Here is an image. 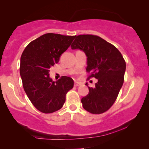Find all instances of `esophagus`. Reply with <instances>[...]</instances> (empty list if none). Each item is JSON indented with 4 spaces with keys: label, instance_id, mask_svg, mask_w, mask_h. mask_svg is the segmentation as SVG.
<instances>
[{
    "label": "esophagus",
    "instance_id": "obj_1",
    "mask_svg": "<svg viewBox=\"0 0 149 149\" xmlns=\"http://www.w3.org/2000/svg\"><path fill=\"white\" fill-rule=\"evenodd\" d=\"M81 85V83H79V82H75L74 86L75 87H78V86H79V85Z\"/></svg>",
    "mask_w": 149,
    "mask_h": 149
}]
</instances>
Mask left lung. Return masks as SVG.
<instances>
[{
	"instance_id": "1",
	"label": "left lung",
	"mask_w": 149,
	"mask_h": 149,
	"mask_svg": "<svg viewBox=\"0 0 149 149\" xmlns=\"http://www.w3.org/2000/svg\"><path fill=\"white\" fill-rule=\"evenodd\" d=\"M75 38L72 49H79L86 54L88 79H98L94 88L88 87L89 93L81 99L83 107L91 114H102L117 99L124 81L125 61L116 47L101 37L79 35Z\"/></svg>"
}]
</instances>
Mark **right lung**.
Masks as SVG:
<instances>
[{
	"instance_id": "obj_1",
	"label": "right lung",
	"mask_w": 149,
	"mask_h": 149,
	"mask_svg": "<svg viewBox=\"0 0 149 149\" xmlns=\"http://www.w3.org/2000/svg\"><path fill=\"white\" fill-rule=\"evenodd\" d=\"M75 37L52 33L44 34L29 42L22 54L19 72L24 91L33 105L45 114L60 110L67 93L74 87L71 77L62 76L53 81L49 72Z\"/></svg>"
}]
</instances>
